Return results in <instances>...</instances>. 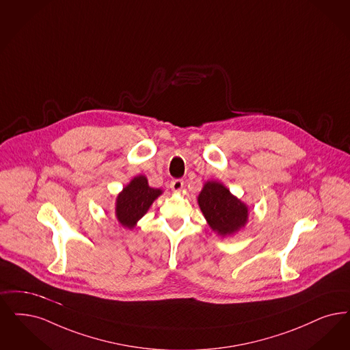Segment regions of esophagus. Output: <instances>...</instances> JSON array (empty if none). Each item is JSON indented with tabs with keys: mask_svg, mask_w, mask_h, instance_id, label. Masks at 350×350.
I'll list each match as a JSON object with an SVG mask.
<instances>
[{
	"mask_svg": "<svg viewBox=\"0 0 350 350\" xmlns=\"http://www.w3.org/2000/svg\"><path fill=\"white\" fill-rule=\"evenodd\" d=\"M182 187H183V181L180 180V178H177V180H172L170 181V189L173 190V191H181Z\"/></svg>",
	"mask_w": 350,
	"mask_h": 350,
	"instance_id": "34e87169",
	"label": "esophagus"
}]
</instances>
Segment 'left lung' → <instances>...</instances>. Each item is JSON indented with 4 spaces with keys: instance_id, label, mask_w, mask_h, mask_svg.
I'll return each instance as SVG.
<instances>
[{
    "instance_id": "1",
    "label": "left lung",
    "mask_w": 350,
    "mask_h": 350,
    "mask_svg": "<svg viewBox=\"0 0 350 350\" xmlns=\"http://www.w3.org/2000/svg\"><path fill=\"white\" fill-rule=\"evenodd\" d=\"M198 203L211 228L221 236L234 233L247 221V207L219 182H207Z\"/></svg>"
}]
</instances>
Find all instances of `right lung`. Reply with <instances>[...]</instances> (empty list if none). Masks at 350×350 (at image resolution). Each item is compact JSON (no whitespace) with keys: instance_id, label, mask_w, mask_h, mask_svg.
<instances>
[{"instance_id":"obj_1","label":"right lung","mask_w":350,"mask_h":350,"mask_svg":"<svg viewBox=\"0 0 350 350\" xmlns=\"http://www.w3.org/2000/svg\"><path fill=\"white\" fill-rule=\"evenodd\" d=\"M160 194L161 190L150 187L144 176L135 177L117 198L116 215L118 221L131 229Z\"/></svg>"}]
</instances>
